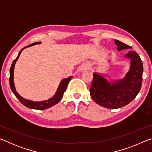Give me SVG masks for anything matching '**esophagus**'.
<instances>
[{
    "label": "esophagus",
    "instance_id": "esophagus-1",
    "mask_svg": "<svg viewBox=\"0 0 152 152\" xmlns=\"http://www.w3.org/2000/svg\"><path fill=\"white\" fill-rule=\"evenodd\" d=\"M90 68V66L88 65V64H84L83 65H82L81 68H80V70L82 71H86L87 70H88Z\"/></svg>",
    "mask_w": 152,
    "mask_h": 152
}]
</instances>
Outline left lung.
Listing matches in <instances>:
<instances>
[{
	"mask_svg": "<svg viewBox=\"0 0 152 152\" xmlns=\"http://www.w3.org/2000/svg\"><path fill=\"white\" fill-rule=\"evenodd\" d=\"M115 43L119 51L132 48L116 39ZM125 57L131 60V66L124 78L110 84L104 77L93 74L90 92L98 104L108 109H118L132 102L140 92L143 71L142 61L135 51H129Z\"/></svg>",
	"mask_w": 152,
	"mask_h": 152,
	"instance_id": "1",
	"label": "left lung"
}]
</instances>
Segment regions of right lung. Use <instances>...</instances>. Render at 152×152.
I'll return each mask as SVG.
<instances>
[{
  "instance_id": "add662e5",
  "label": "right lung",
  "mask_w": 152,
  "mask_h": 152,
  "mask_svg": "<svg viewBox=\"0 0 152 152\" xmlns=\"http://www.w3.org/2000/svg\"><path fill=\"white\" fill-rule=\"evenodd\" d=\"M40 42H36V43H33L32 44H31L29 45L26 46L25 48H28L30 47V46L34 45L36 44H39ZM23 48L21 50L19 51V54H18V56L17 58L12 61V65L11 67V69H10V78H9V84H10V86H11V91L13 92L14 94L15 95L19 101L21 102V103L24 105L25 107H26L27 108H29V109H37V110H44L46 109H48V108H50L53 105H55L58 103V102H60L61 101V99H62L63 95H64V92L66 91L67 86L69 83V82L70 81L71 78H72V76H70L68 78H65L61 80L60 82V85H59V87L58 88L57 92H56V94L54 96H53L52 98L51 99L47 100V101H40V102H33L31 101H29V100H27L23 98L22 96H20V95L17 93V92L16 91V89H15V87L14 85V82H13V74H14V68H15V65L16 61H17L18 58H19V56L21 53V51L24 50L25 48Z\"/></svg>"
}]
</instances>
